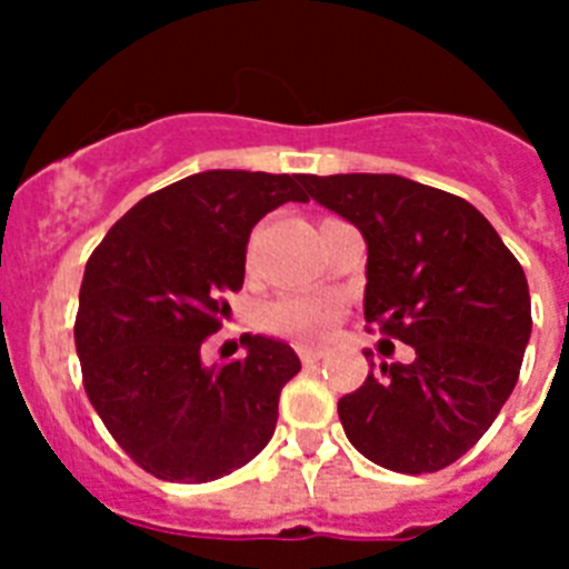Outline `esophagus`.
<instances>
[{
  "instance_id": "1",
  "label": "esophagus",
  "mask_w": 569,
  "mask_h": 569,
  "mask_svg": "<svg viewBox=\"0 0 569 569\" xmlns=\"http://www.w3.org/2000/svg\"><path fill=\"white\" fill-rule=\"evenodd\" d=\"M298 356H300V361H303V365H315V361H321L327 352H323L321 347H298Z\"/></svg>"
}]
</instances>
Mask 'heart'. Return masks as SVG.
I'll use <instances>...</instances> for the list:
<instances>
[{
    "mask_svg": "<svg viewBox=\"0 0 569 569\" xmlns=\"http://www.w3.org/2000/svg\"><path fill=\"white\" fill-rule=\"evenodd\" d=\"M338 315L341 303L332 295H286L262 309V327L292 341H321L338 321Z\"/></svg>",
    "mask_w": 569,
    "mask_h": 569,
    "instance_id": "1",
    "label": "heart"
}]
</instances>
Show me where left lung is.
<instances>
[{
  "mask_svg": "<svg viewBox=\"0 0 569 569\" xmlns=\"http://www.w3.org/2000/svg\"><path fill=\"white\" fill-rule=\"evenodd\" d=\"M303 188L365 237V321L417 352L410 365L370 361L338 402L343 433L381 469H446L515 390L532 332L527 274L455 193L393 173L307 176Z\"/></svg>",
  "mask_w": 569,
  "mask_h": 569,
  "instance_id": "obj_1",
  "label": "left lung"
}]
</instances>
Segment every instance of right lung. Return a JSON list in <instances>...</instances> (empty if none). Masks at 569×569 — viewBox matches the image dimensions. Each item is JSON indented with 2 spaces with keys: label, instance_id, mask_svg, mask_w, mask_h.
I'll list each match as a JSON object with an SVG mask.
<instances>
[{
  "label": "right lung",
  "instance_id": "right-lung-1",
  "mask_svg": "<svg viewBox=\"0 0 569 569\" xmlns=\"http://www.w3.org/2000/svg\"><path fill=\"white\" fill-rule=\"evenodd\" d=\"M307 176L204 170L144 196L86 262L74 347L83 388L114 442L170 483H208L269 446L289 343L242 336L246 358L204 365L202 341L242 289L251 228L309 202Z\"/></svg>",
  "mask_w": 569,
  "mask_h": 569
}]
</instances>
